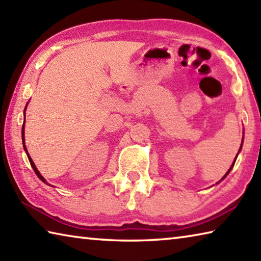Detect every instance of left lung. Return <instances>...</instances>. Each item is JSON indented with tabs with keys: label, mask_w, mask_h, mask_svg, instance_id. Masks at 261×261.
<instances>
[{
	"label": "left lung",
	"mask_w": 261,
	"mask_h": 261,
	"mask_svg": "<svg viewBox=\"0 0 261 261\" xmlns=\"http://www.w3.org/2000/svg\"><path fill=\"white\" fill-rule=\"evenodd\" d=\"M241 148H242V144H241V146H240V149H239V151H240V150H241ZM238 154H239V152H238ZM237 156H238V155H237ZM236 161H237V157H236V158H234V161H233V163H232V165H231V167H229V168H228V171L226 172V174H225V175H224V176L222 177V180H224V178H225V177H226V176L228 175V173H229V172H231V170H232V168H233L234 164H236ZM222 180H221V181H222ZM221 181H219V182H221ZM219 182H217V183H219Z\"/></svg>",
	"instance_id": "obj_1"
}]
</instances>
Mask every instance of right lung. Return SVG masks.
<instances>
[{"label":"right lung","mask_w":261,"mask_h":261,"mask_svg":"<svg viewBox=\"0 0 261 261\" xmlns=\"http://www.w3.org/2000/svg\"><path fill=\"white\" fill-rule=\"evenodd\" d=\"M27 105H28V103H27ZM27 105H25V107H24V111H23V114H24V117H25V109H27ZM21 137H22V145H23V149H24V151H25V154H27V156H28V160H29V162H30V165H32V167H33V170L35 171V173H36V175H37L38 177H39V180L40 181H43L44 183H46V185H48L47 183V181L45 180V178L42 176V174H40V173L38 172V170H37V167H36V165L34 164V162H33V160H32V157L29 156V154H28V150H27V148H25V145H24V121H23V124H22V130H21Z\"/></svg>","instance_id":"right-lung-1"}]
</instances>
